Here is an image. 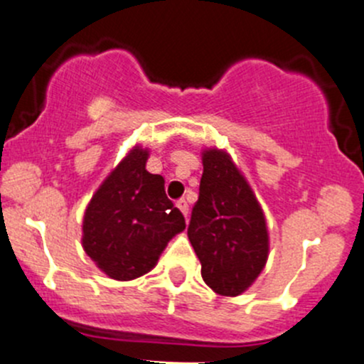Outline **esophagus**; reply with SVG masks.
I'll return each instance as SVG.
<instances>
[{"mask_svg": "<svg viewBox=\"0 0 364 364\" xmlns=\"http://www.w3.org/2000/svg\"><path fill=\"white\" fill-rule=\"evenodd\" d=\"M176 205H178L179 209H181V213L185 215V218H188V203H186L185 199H179L178 203H176Z\"/></svg>", "mask_w": 364, "mask_h": 364, "instance_id": "esophagus-1", "label": "esophagus"}]
</instances>
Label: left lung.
<instances>
[{"label": "left lung", "instance_id": "obj_1", "mask_svg": "<svg viewBox=\"0 0 364 364\" xmlns=\"http://www.w3.org/2000/svg\"><path fill=\"white\" fill-rule=\"evenodd\" d=\"M203 164L188 240L200 260L205 284L222 296H237L250 287L266 264V220L227 153L209 149Z\"/></svg>", "mask_w": 364, "mask_h": 364}]
</instances>
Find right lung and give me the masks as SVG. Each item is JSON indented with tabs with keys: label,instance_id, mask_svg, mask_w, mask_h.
Here are the masks:
<instances>
[{
	"label": "right lung",
	"instance_id": "right-lung-1",
	"mask_svg": "<svg viewBox=\"0 0 364 364\" xmlns=\"http://www.w3.org/2000/svg\"><path fill=\"white\" fill-rule=\"evenodd\" d=\"M146 160V149H132L84 215V250L114 280H134L153 269L168 240L186 227L165 196L164 178L149 174Z\"/></svg>",
	"mask_w": 364,
	"mask_h": 364
}]
</instances>
